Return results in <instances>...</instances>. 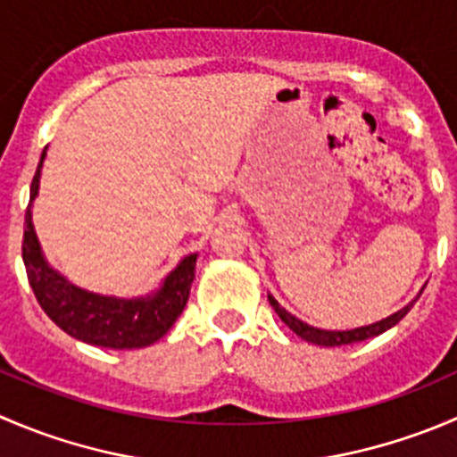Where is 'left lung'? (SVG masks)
<instances>
[{
	"label": "left lung",
	"mask_w": 457,
	"mask_h": 457,
	"mask_svg": "<svg viewBox=\"0 0 457 457\" xmlns=\"http://www.w3.org/2000/svg\"><path fill=\"white\" fill-rule=\"evenodd\" d=\"M422 290H420V295H422ZM420 295L415 296L413 301H409L404 308L397 310V312H393L391 317L382 319V321L369 323V326L353 328V330H323V328H314V326H310V323L296 319L295 314L287 312L286 308H281V303H278L272 295H268V301H270V305L274 308V312L278 314V319H281V321L286 323L292 332H296L301 339H305L308 344H317V346L330 348V346H348V344H357V341H364V339H370V337L382 335V332H386L388 328H393L395 323H400L402 319L409 314V310L413 308V303L420 299Z\"/></svg>",
	"instance_id": "left-lung-1"
}]
</instances>
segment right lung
Returning <instances> with one entry per match:
<instances>
[{
	"mask_svg": "<svg viewBox=\"0 0 457 457\" xmlns=\"http://www.w3.org/2000/svg\"><path fill=\"white\" fill-rule=\"evenodd\" d=\"M44 158H46V149L42 152L37 171L30 183V201L24 219V243H21L26 274L37 296V303L55 326L84 344L113 348V351L152 346L174 326L187 305L198 254H187L180 259L156 290L145 296H134V299L100 295V292L84 290L71 283L64 274L57 272L48 263L35 234L33 203L39 192Z\"/></svg>",
	"mask_w": 457,
	"mask_h": 457,
	"instance_id": "add662e5",
	"label": "right lung"
}]
</instances>
